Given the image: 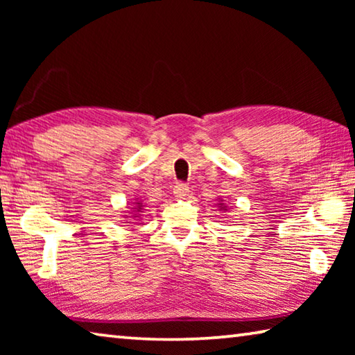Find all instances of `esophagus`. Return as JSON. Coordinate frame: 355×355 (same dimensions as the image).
I'll list each match as a JSON object with an SVG mask.
<instances>
[{
    "mask_svg": "<svg viewBox=\"0 0 355 355\" xmlns=\"http://www.w3.org/2000/svg\"><path fill=\"white\" fill-rule=\"evenodd\" d=\"M188 192H189V188L183 183H178L175 186V189H173V196H175L177 200H184L186 197H188Z\"/></svg>",
    "mask_w": 355,
    "mask_h": 355,
    "instance_id": "34e87169",
    "label": "esophagus"
}]
</instances>
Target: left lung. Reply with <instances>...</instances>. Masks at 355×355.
<instances>
[{
    "instance_id": "8db88e82",
    "label": "left lung",
    "mask_w": 355,
    "mask_h": 355,
    "mask_svg": "<svg viewBox=\"0 0 355 355\" xmlns=\"http://www.w3.org/2000/svg\"><path fill=\"white\" fill-rule=\"evenodd\" d=\"M218 207H219V211H228V208H227V205H225V203H224V200H220V199H218Z\"/></svg>"
}]
</instances>
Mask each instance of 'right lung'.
Masks as SVG:
<instances>
[{
	"instance_id": "right-lung-1",
	"label": "right lung",
	"mask_w": 355,
	"mask_h": 355,
	"mask_svg": "<svg viewBox=\"0 0 355 355\" xmlns=\"http://www.w3.org/2000/svg\"><path fill=\"white\" fill-rule=\"evenodd\" d=\"M128 209H131V211H123V213H127V214H123L122 218H123L125 220H128L127 224L137 225V224H139V222H137V220L141 219V216H142V213H144V203H142V200L135 199L133 207L128 208Z\"/></svg>"
}]
</instances>
